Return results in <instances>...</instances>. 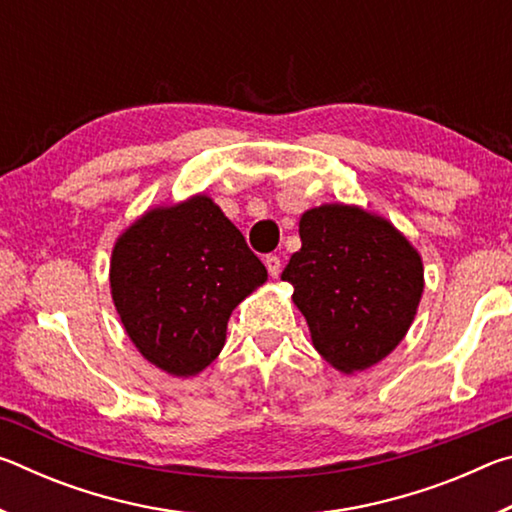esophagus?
I'll return each instance as SVG.
<instances>
[{
  "label": "esophagus",
  "instance_id": "34e87169",
  "mask_svg": "<svg viewBox=\"0 0 512 512\" xmlns=\"http://www.w3.org/2000/svg\"><path fill=\"white\" fill-rule=\"evenodd\" d=\"M264 264L268 268V275H271V277L280 275V271H282V259L280 257H277V255H266Z\"/></svg>",
  "mask_w": 512,
  "mask_h": 512
}]
</instances>
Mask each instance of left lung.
I'll return each mask as SVG.
<instances>
[{"label": "left lung", "instance_id": "1", "mask_svg": "<svg viewBox=\"0 0 512 512\" xmlns=\"http://www.w3.org/2000/svg\"><path fill=\"white\" fill-rule=\"evenodd\" d=\"M300 241L282 280L293 287L314 348L345 375L375 366L418 311L420 253L391 221L341 203L302 214Z\"/></svg>", "mask_w": 512, "mask_h": 512}]
</instances>
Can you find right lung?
<instances>
[{
    "label": "right lung",
    "instance_id": "obj_1",
    "mask_svg": "<svg viewBox=\"0 0 512 512\" xmlns=\"http://www.w3.org/2000/svg\"><path fill=\"white\" fill-rule=\"evenodd\" d=\"M266 277L244 235L205 194L140 216L110 259L126 334L173 377L198 375L219 357L232 309Z\"/></svg>",
    "mask_w": 512,
    "mask_h": 512
}]
</instances>
